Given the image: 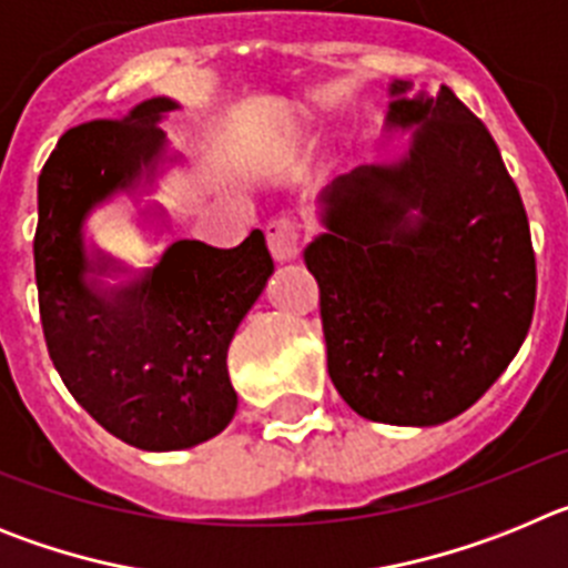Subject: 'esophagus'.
<instances>
[{"label": "esophagus", "instance_id": "1", "mask_svg": "<svg viewBox=\"0 0 568 568\" xmlns=\"http://www.w3.org/2000/svg\"><path fill=\"white\" fill-rule=\"evenodd\" d=\"M298 244H301V227L295 219L281 215V219H273V222L267 224V247L275 261L295 258V255H298Z\"/></svg>", "mask_w": 568, "mask_h": 568}]
</instances>
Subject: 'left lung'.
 Segmentation results:
<instances>
[{"label": "left lung", "mask_w": 568, "mask_h": 568, "mask_svg": "<svg viewBox=\"0 0 568 568\" xmlns=\"http://www.w3.org/2000/svg\"><path fill=\"white\" fill-rule=\"evenodd\" d=\"M386 128H415L393 164L324 190L304 250L321 290L327 369L361 418L435 426L469 409L518 355L535 313V250L520 193L453 90L389 84Z\"/></svg>", "instance_id": "left-lung-1"}]
</instances>
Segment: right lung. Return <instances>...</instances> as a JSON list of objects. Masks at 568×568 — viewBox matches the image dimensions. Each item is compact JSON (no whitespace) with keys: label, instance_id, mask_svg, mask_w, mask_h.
<instances>
[{"label":"right lung","instance_id":"1","mask_svg":"<svg viewBox=\"0 0 568 568\" xmlns=\"http://www.w3.org/2000/svg\"><path fill=\"white\" fill-rule=\"evenodd\" d=\"M175 108L155 97L119 119L70 128L39 175L33 239L50 361L90 418L148 453L187 449L233 420L230 341L273 275L264 233L253 230L233 250L175 241L124 287L88 278L122 267L84 247V219L115 190L153 179L159 122Z\"/></svg>","mask_w":568,"mask_h":568}]
</instances>
